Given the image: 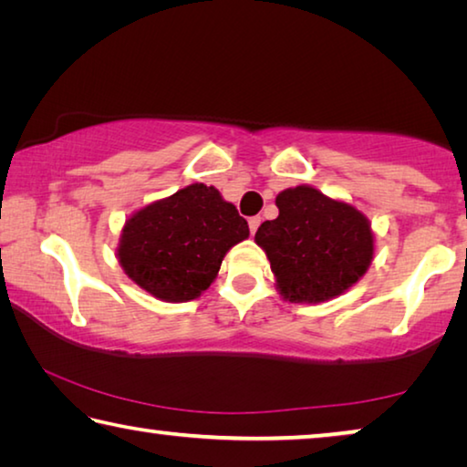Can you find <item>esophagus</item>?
Wrapping results in <instances>:
<instances>
[{
	"instance_id": "34e87169",
	"label": "esophagus",
	"mask_w": 467,
	"mask_h": 467,
	"mask_svg": "<svg viewBox=\"0 0 467 467\" xmlns=\"http://www.w3.org/2000/svg\"><path fill=\"white\" fill-rule=\"evenodd\" d=\"M259 224H262V218H259V216H253V218H249V231H251V234H255V233H257Z\"/></svg>"
}]
</instances>
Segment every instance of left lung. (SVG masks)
<instances>
[{"instance_id":"8db88e82","label":"left lung","mask_w":467,"mask_h":467,"mask_svg":"<svg viewBox=\"0 0 467 467\" xmlns=\"http://www.w3.org/2000/svg\"><path fill=\"white\" fill-rule=\"evenodd\" d=\"M280 214L257 228L255 243L270 259L275 288L290 303H326L367 274L375 255L368 218L352 203L311 185L284 189Z\"/></svg>"}]
</instances>
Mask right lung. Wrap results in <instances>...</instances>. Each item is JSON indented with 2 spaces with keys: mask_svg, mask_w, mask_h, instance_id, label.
I'll return each mask as SVG.
<instances>
[{
  "mask_svg": "<svg viewBox=\"0 0 467 467\" xmlns=\"http://www.w3.org/2000/svg\"><path fill=\"white\" fill-rule=\"evenodd\" d=\"M247 236V220L216 187L193 183L133 212L117 259L152 296L187 303L210 288L226 253Z\"/></svg>",
  "mask_w": 467,
  "mask_h": 467,
  "instance_id": "1",
  "label": "right lung"
}]
</instances>
